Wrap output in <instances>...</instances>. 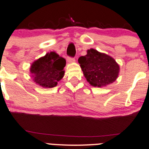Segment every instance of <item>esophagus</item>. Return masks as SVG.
<instances>
[{
  "instance_id": "obj_1",
  "label": "esophagus",
  "mask_w": 149,
  "mask_h": 149,
  "mask_svg": "<svg viewBox=\"0 0 149 149\" xmlns=\"http://www.w3.org/2000/svg\"><path fill=\"white\" fill-rule=\"evenodd\" d=\"M67 62H68V63H72V62H75V59H74V58L68 56V57H67Z\"/></svg>"
}]
</instances>
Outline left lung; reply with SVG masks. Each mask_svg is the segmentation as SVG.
Segmentation results:
<instances>
[{
	"instance_id": "obj_1",
	"label": "left lung",
	"mask_w": 149,
	"mask_h": 149,
	"mask_svg": "<svg viewBox=\"0 0 149 149\" xmlns=\"http://www.w3.org/2000/svg\"><path fill=\"white\" fill-rule=\"evenodd\" d=\"M78 59L87 82L94 87H102L113 83L118 77L120 67L114 59L94 49L87 51Z\"/></svg>"
}]
</instances>
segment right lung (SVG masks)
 I'll use <instances>...</instances> for the list:
<instances>
[{"instance_id": "add662e5", "label": "right lung", "mask_w": 149, "mask_h": 149, "mask_svg": "<svg viewBox=\"0 0 149 149\" xmlns=\"http://www.w3.org/2000/svg\"><path fill=\"white\" fill-rule=\"evenodd\" d=\"M66 60L54 52L47 53L44 56L34 61L30 72L33 80L44 88H52L64 77Z\"/></svg>"}]
</instances>
